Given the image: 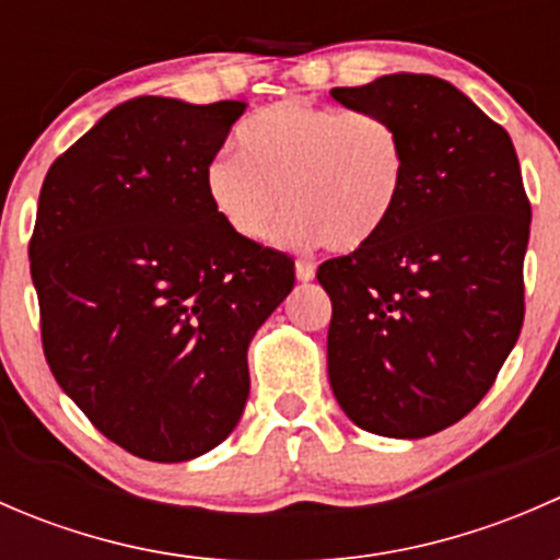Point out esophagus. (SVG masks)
Wrapping results in <instances>:
<instances>
[{"instance_id": "34e87169", "label": "esophagus", "mask_w": 560, "mask_h": 560, "mask_svg": "<svg viewBox=\"0 0 560 560\" xmlns=\"http://www.w3.org/2000/svg\"><path fill=\"white\" fill-rule=\"evenodd\" d=\"M314 265L312 262H306V259H298L295 262V276H298V281H303V284H306V281H312L314 279Z\"/></svg>"}]
</instances>
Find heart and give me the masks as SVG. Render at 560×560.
I'll use <instances>...</instances> for the list:
<instances>
[{
    "label": "heart",
    "instance_id": "b5f03b06",
    "mask_svg": "<svg viewBox=\"0 0 560 560\" xmlns=\"http://www.w3.org/2000/svg\"><path fill=\"white\" fill-rule=\"evenodd\" d=\"M238 151L206 167V195L230 233L259 244L284 208V235L332 252L374 244L406 184L404 135L380 113L279 103L241 132Z\"/></svg>",
    "mask_w": 560,
    "mask_h": 560
}]
</instances>
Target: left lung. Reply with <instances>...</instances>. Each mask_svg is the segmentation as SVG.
Masks as SVG:
<instances>
[{
    "label": "left lung",
    "mask_w": 560,
    "mask_h": 560,
    "mask_svg": "<svg viewBox=\"0 0 560 560\" xmlns=\"http://www.w3.org/2000/svg\"><path fill=\"white\" fill-rule=\"evenodd\" d=\"M330 97L389 118L406 145L385 233L316 270L332 303V395L376 436H433L485 398L521 336V162L506 129L442 78L395 72Z\"/></svg>",
    "instance_id": "1"
}]
</instances>
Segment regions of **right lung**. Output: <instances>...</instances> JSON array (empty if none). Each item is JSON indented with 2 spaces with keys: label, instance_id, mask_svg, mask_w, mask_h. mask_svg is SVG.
Wrapping results in <instances>:
<instances>
[{
  "label": "right lung",
  "instance_id": "1",
  "mask_svg": "<svg viewBox=\"0 0 560 560\" xmlns=\"http://www.w3.org/2000/svg\"><path fill=\"white\" fill-rule=\"evenodd\" d=\"M246 103L135 97L50 165L30 241L45 360L100 433L156 463L206 455L248 398L254 332L295 284L230 233L206 167Z\"/></svg>",
  "mask_w": 560,
  "mask_h": 560
}]
</instances>
